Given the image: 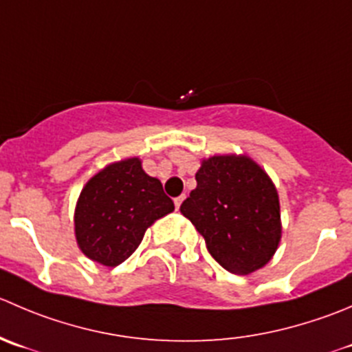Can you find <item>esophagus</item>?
Wrapping results in <instances>:
<instances>
[{"label":"esophagus","mask_w":352,"mask_h":352,"mask_svg":"<svg viewBox=\"0 0 352 352\" xmlns=\"http://www.w3.org/2000/svg\"><path fill=\"white\" fill-rule=\"evenodd\" d=\"M186 199V196H179V197H175V199H173V203H175V208L177 210H179L180 208V204H182V201Z\"/></svg>","instance_id":"1"}]
</instances>
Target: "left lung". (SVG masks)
<instances>
[{
	"label": "left lung",
	"mask_w": 352,
	"mask_h": 352,
	"mask_svg": "<svg viewBox=\"0 0 352 352\" xmlns=\"http://www.w3.org/2000/svg\"><path fill=\"white\" fill-rule=\"evenodd\" d=\"M197 186L180 211L225 270L249 275L274 258L282 237L280 201L268 173L248 155L201 162Z\"/></svg>",
	"instance_id": "1"
}]
</instances>
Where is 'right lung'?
<instances>
[{"mask_svg": "<svg viewBox=\"0 0 352 352\" xmlns=\"http://www.w3.org/2000/svg\"><path fill=\"white\" fill-rule=\"evenodd\" d=\"M175 210L138 156L113 162L87 180L74 213L77 245L104 267L124 263L156 220Z\"/></svg>", "mask_w": 352, "mask_h": 352, "instance_id": "add662e5", "label": "right lung"}]
</instances>
